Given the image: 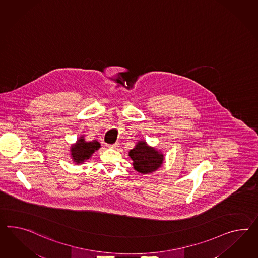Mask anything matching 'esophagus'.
Returning a JSON list of instances; mask_svg holds the SVG:
<instances>
[{"label":"esophagus","instance_id":"34e87169","mask_svg":"<svg viewBox=\"0 0 258 258\" xmlns=\"http://www.w3.org/2000/svg\"><path fill=\"white\" fill-rule=\"evenodd\" d=\"M109 148H113V149H117V148H119V142H116L115 144H112V145H108Z\"/></svg>","mask_w":258,"mask_h":258}]
</instances>
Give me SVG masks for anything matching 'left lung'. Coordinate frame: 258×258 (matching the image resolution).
<instances>
[{"mask_svg":"<svg viewBox=\"0 0 258 258\" xmlns=\"http://www.w3.org/2000/svg\"><path fill=\"white\" fill-rule=\"evenodd\" d=\"M133 160L135 170L141 174L155 171L164 162V154L156 149L150 147L144 140H140L136 147L129 152Z\"/></svg>","mask_w":258,"mask_h":258,"instance_id":"1","label":"left lung"}]
</instances>
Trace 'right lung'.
Masks as SVG:
<instances>
[{"instance_id":"add662e5","label":"right lung","mask_w":258,"mask_h":258,"mask_svg":"<svg viewBox=\"0 0 258 258\" xmlns=\"http://www.w3.org/2000/svg\"><path fill=\"white\" fill-rule=\"evenodd\" d=\"M100 147L101 145L97 140L87 142L84 139V137L81 136L80 139L77 140L76 144L71 146V157L73 159L75 164L80 165L84 163L88 159L91 158L93 152L99 150Z\"/></svg>"}]
</instances>
